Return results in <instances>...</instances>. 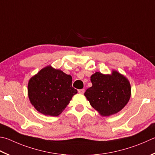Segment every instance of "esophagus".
I'll use <instances>...</instances> for the list:
<instances>
[{
    "instance_id": "esophagus-1",
    "label": "esophagus",
    "mask_w": 155,
    "mask_h": 155,
    "mask_svg": "<svg viewBox=\"0 0 155 155\" xmlns=\"http://www.w3.org/2000/svg\"><path fill=\"white\" fill-rule=\"evenodd\" d=\"M78 91L79 94H84L85 93V89H78Z\"/></svg>"
}]
</instances>
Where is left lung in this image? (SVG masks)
<instances>
[{
	"label": "left lung",
	"instance_id": "1",
	"mask_svg": "<svg viewBox=\"0 0 155 155\" xmlns=\"http://www.w3.org/2000/svg\"><path fill=\"white\" fill-rule=\"evenodd\" d=\"M92 87L85 95L90 104L102 116L117 113L124 108L131 96L129 81L117 71L111 75L95 72L91 77Z\"/></svg>",
	"mask_w": 155,
	"mask_h": 155
}]
</instances>
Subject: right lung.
<instances>
[{
	"label": "right lung",
	"instance_id": "right-lung-1",
	"mask_svg": "<svg viewBox=\"0 0 155 155\" xmlns=\"http://www.w3.org/2000/svg\"><path fill=\"white\" fill-rule=\"evenodd\" d=\"M72 83L70 75L51 66L45 67L29 81L28 91L30 102L42 114L58 116L77 94Z\"/></svg>",
	"mask_w": 155,
	"mask_h": 155
}]
</instances>
